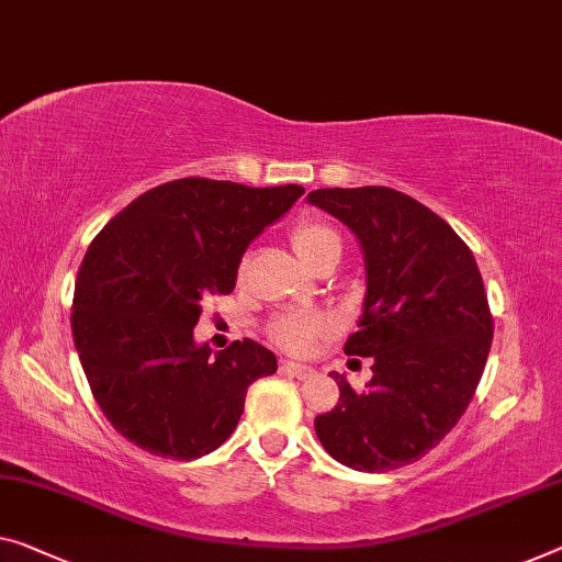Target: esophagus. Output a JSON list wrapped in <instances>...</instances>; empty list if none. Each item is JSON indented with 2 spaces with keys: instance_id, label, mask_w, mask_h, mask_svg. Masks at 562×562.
Segmentation results:
<instances>
[{
  "instance_id": "34e87169",
  "label": "esophagus",
  "mask_w": 562,
  "mask_h": 562,
  "mask_svg": "<svg viewBox=\"0 0 562 562\" xmlns=\"http://www.w3.org/2000/svg\"><path fill=\"white\" fill-rule=\"evenodd\" d=\"M281 371H286V374L296 376V379H311V376H314V369L306 367V364H296V361H281Z\"/></svg>"
}]
</instances>
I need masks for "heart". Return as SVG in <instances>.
Returning <instances> with one entry per match:
<instances>
[{
    "label": "heart",
    "instance_id": "obj_1",
    "mask_svg": "<svg viewBox=\"0 0 562 562\" xmlns=\"http://www.w3.org/2000/svg\"><path fill=\"white\" fill-rule=\"evenodd\" d=\"M291 244L293 251L301 256L308 269L316 266L326 256H341V236L336 233L329 223L306 218L299 221L291 228ZM248 269V256L240 261V273ZM331 331V324L326 316L318 314H283L276 316L269 324V339L279 344L281 349L293 353H306L314 347L316 339H322Z\"/></svg>",
    "mask_w": 562,
    "mask_h": 562
}]
</instances>
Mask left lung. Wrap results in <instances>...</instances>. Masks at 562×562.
Masks as SVG:
<instances>
[{
    "label": "left lung",
    "mask_w": 562,
    "mask_h": 562,
    "mask_svg": "<svg viewBox=\"0 0 562 562\" xmlns=\"http://www.w3.org/2000/svg\"><path fill=\"white\" fill-rule=\"evenodd\" d=\"M308 203L357 233L367 296L344 351L374 357L367 392L331 371L341 396L314 419L316 437L351 470L404 468L460 422L485 371L492 314L477 261L450 223L394 188H318Z\"/></svg>",
    "instance_id": "obj_1"
}]
</instances>
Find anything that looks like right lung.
<instances>
[{
  "label": "right lung",
  "instance_id": "add662e5",
  "mask_svg": "<svg viewBox=\"0 0 562 562\" xmlns=\"http://www.w3.org/2000/svg\"><path fill=\"white\" fill-rule=\"evenodd\" d=\"M301 195V186L180 178L137 195L94 236L75 281V347L102 414L140 450L213 452L236 429L248 386L279 367L254 339L211 357L193 326L201 301L236 289L248 244Z\"/></svg>",
  "mask_w": 562,
  "mask_h": 562
}]
</instances>
